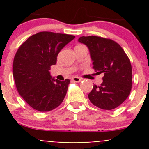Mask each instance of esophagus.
<instances>
[{
	"label": "esophagus",
	"mask_w": 149,
	"mask_h": 149,
	"mask_svg": "<svg viewBox=\"0 0 149 149\" xmlns=\"http://www.w3.org/2000/svg\"><path fill=\"white\" fill-rule=\"evenodd\" d=\"M72 81L74 82H81V79L79 77H77V76H74V77H73V79H72Z\"/></svg>",
	"instance_id": "esophagus-1"
}]
</instances>
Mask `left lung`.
Masks as SVG:
<instances>
[{
	"label": "left lung",
	"instance_id": "1",
	"mask_svg": "<svg viewBox=\"0 0 149 149\" xmlns=\"http://www.w3.org/2000/svg\"><path fill=\"white\" fill-rule=\"evenodd\" d=\"M79 42L89 49L93 68L104 73L100 86L94 85L88 94L90 102L99 108L110 110L118 107L130 94L132 67L130 60L119 44L97 36L81 37Z\"/></svg>",
	"mask_w": 149,
	"mask_h": 149
}]
</instances>
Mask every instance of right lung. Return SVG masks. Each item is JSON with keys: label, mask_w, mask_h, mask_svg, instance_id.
<instances>
[{"label": "right lung", "mask_w": 149, "mask_h": 149, "mask_svg": "<svg viewBox=\"0 0 149 149\" xmlns=\"http://www.w3.org/2000/svg\"><path fill=\"white\" fill-rule=\"evenodd\" d=\"M75 36L42 31L29 37L18 49L13 63V76L21 97L33 109L48 112L63 101L69 79L64 81L51 76L60 51Z\"/></svg>", "instance_id": "1"}]
</instances>
